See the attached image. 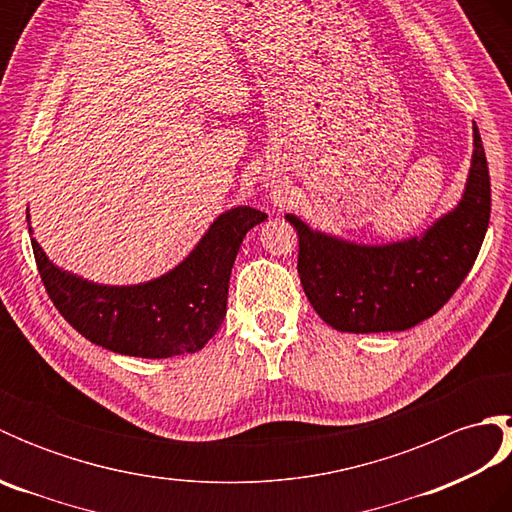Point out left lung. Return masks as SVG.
I'll return each mask as SVG.
<instances>
[{"instance_id": "obj_1", "label": "left lung", "mask_w": 512, "mask_h": 512, "mask_svg": "<svg viewBox=\"0 0 512 512\" xmlns=\"http://www.w3.org/2000/svg\"><path fill=\"white\" fill-rule=\"evenodd\" d=\"M286 220L299 235L297 270L319 317L339 332H402L436 314L460 288L491 220V178L473 123V156L460 202L420 235L358 244Z\"/></svg>"}]
</instances>
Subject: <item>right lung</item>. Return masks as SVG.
I'll use <instances>...</instances> for the list:
<instances>
[{"label": "right lung", "mask_w": 512, "mask_h": 512, "mask_svg": "<svg viewBox=\"0 0 512 512\" xmlns=\"http://www.w3.org/2000/svg\"><path fill=\"white\" fill-rule=\"evenodd\" d=\"M266 217L250 206H233L215 217L178 266L129 286L96 284L59 268L32 237V226L28 233L43 286L76 332L116 354L169 358L200 352L220 330L237 250ZM26 220L30 224L28 211Z\"/></svg>", "instance_id": "right-lung-1"}]
</instances>
